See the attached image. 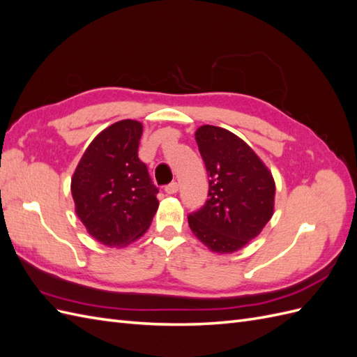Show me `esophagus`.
Segmentation results:
<instances>
[{"label":"esophagus","instance_id":"34e87169","mask_svg":"<svg viewBox=\"0 0 357 357\" xmlns=\"http://www.w3.org/2000/svg\"><path fill=\"white\" fill-rule=\"evenodd\" d=\"M177 190H178L177 181H172V183H169V185L165 186V192L168 193V195H174V193H177Z\"/></svg>","mask_w":357,"mask_h":357}]
</instances>
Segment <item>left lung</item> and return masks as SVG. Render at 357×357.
I'll use <instances>...</instances> for the list:
<instances>
[{
  "label": "left lung",
  "mask_w": 357,
  "mask_h": 357,
  "mask_svg": "<svg viewBox=\"0 0 357 357\" xmlns=\"http://www.w3.org/2000/svg\"><path fill=\"white\" fill-rule=\"evenodd\" d=\"M195 139L210 177L208 199L188 215L189 226L211 252L234 253L256 238L273 218V174L253 149L228 129L204 125Z\"/></svg>",
  "instance_id": "1"
}]
</instances>
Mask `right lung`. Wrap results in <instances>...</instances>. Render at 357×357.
<instances>
[{
  "mask_svg": "<svg viewBox=\"0 0 357 357\" xmlns=\"http://www.w3.org/2000/svg\"><path fill=\"white\" fill-rule=\"evenodd\" d=\"M143 125L125 119L86 149L71 178L75 213L96 241L125 247L138 240L159 207L158 188L138 158Z\"/></svg>",
  "mask_w": 357,
  "mask_h": 357,
  "instance_id": "1",
  "label": "right lung"
}]
</instances>
